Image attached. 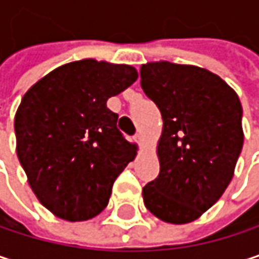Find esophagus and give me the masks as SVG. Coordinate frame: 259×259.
<instances>
[{
  "mask_svg": "<svg viewBox=\"0 0 259 259\" xmlns=\"http://www.w3.org/2000/svg\"><path fill=\"white\" fill-rule=\"evenodd\" d=\"M142 139H144V136H142V133H141V132H138V133L135 135V141L141 144V142H142Z\"/></svg>",
  "mask_w": 259,
  "mask_h": 259,
  "instance_id": "obj_1",
  "label": "esophagus"
}]
</instances>
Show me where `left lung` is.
<instances>
[{
    "mask_svg": "<svg viewBox=\"0 0 259 259\" xmlns=\"http://www.w3.org/2000/svg\"><path fill=\"white\" fill-rule=\"evenodd\" d=\"M141 85L163 117L160 174L144 187V203L164 223H193L234 177L245 139L240 99L209 69L167 60L144 63Z\"/></svg>",
    "mask_w": 259,
    "mask_h": 259,
    "instance_id": "obj_1",
    "label": "left lung"
}]
</instances>
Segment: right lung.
Returning a JSON list of instances; mask_svg holds the SVG:
<instances>
[{"instance_id":"right-lung-1","label":"right lung","mask_w":259,"mask_h":259,"mask_svg":"<svg viewBox=\"0 0 259 259\" xmlns=\"http://www.w3.org/2000/svg\"><path fill=\"white\" fill-rule=\"evenodd\" d=\"M138 80L130 65L82 59L44 75L14 115L16 151L39 203L65 221H87L106 207L117 177L138 145L106 108Z\"/></svg>"}]
</instances>
